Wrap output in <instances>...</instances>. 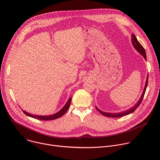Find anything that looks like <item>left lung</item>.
<instances>
[{"label":"left lung","instance_id":"left-lung-1","mask_svg":"<svg viewBox=\"0 0 160 160\" xmlns=\"http://www.w3.org/2000/svg\"><path fill=\"white\" fill-rule=\"evenodd\" d=\"M131 41H132V45L134 47V48L137 50V51H138L139 54H141L143 57L144 58L147 60V58H146V51H145V49H144V48L142 46V45L139 42V41L138 40V39H137V38L135 37V35L134 34H132V38H131ZM148 75L147 76V78H146V83H145V86H144V90L142 92V94L141 96V98L139 99V100L138 101V102H137L133 107L130 108V109H128V110H126L125 111H121V112H115V113H112V112H104L102 111H101L99 109H98L97 107L96 109L97 110L100 112L102 115L104 116H106V117H111V118H118V117H123V116H125L127 115H128V114L130 113H132L134 111H135V109L138 108L139 107V106L140 105V104L142 102V100L144 96V94H145V92H146V88H147V86H148Z\"/></svg>","mask_w":160,"mask_h":160}]
</instances>
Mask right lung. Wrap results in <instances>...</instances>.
Returning <instances> with one entry per match:
<instances>
[{"label": "right lung", "mask_w": 160, "mask_h": 160, "mask_svg": "<svg viewBox=\"0 0 160 160\" xmlns=\"http://www.w3.org/2000/svg\"><path fill=\"white\" fill-rule=\"evenodd\" d=\"M71 101H72V98H70L68 100L67 102L66 103V104L63 106V108L60 109L58 112H57L56 113L52 114V115H45V116H41V115H32V114H30L24 110H22V112H23L27 116H28L30 117L37 119V120H55L57 118H60L61 116H62L67 111V110L69 108L70 104H71Z\"/></svg>", "instance_id": "add662e5"}]
</instances>
